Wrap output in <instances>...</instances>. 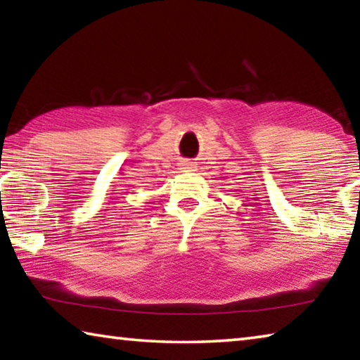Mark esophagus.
Segmentation results:
<instances>
[{
  "instance_id": "34e87169",
  "label": "esophagus",
  "mask_w": 360,
  "mask_h": 360,
  "mask_svg": "<svg viewBox=\"0 0 360 360\" xmlns=\"http://www.w3.org/2000/svg\"><path fill=\"white\" fill-rule=\"evenodd\" d=\"M195 167H193V163L192 162H182L181 163V169H184V172H192Z\"/></svg>"
}]
</instances>
